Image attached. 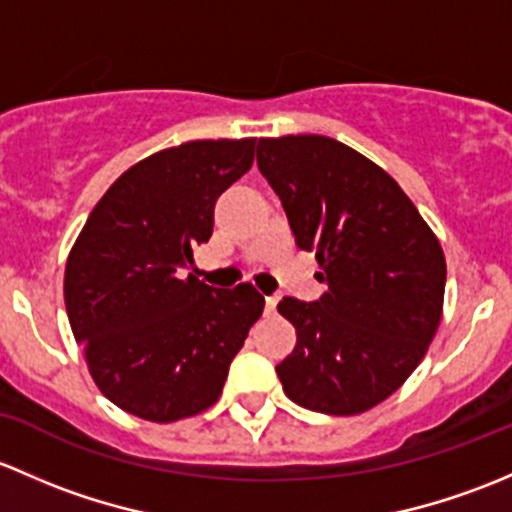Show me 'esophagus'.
<instances>
[{"instance_id":"esophagus-1","label":"esophagus","mask_w":512,"mask_h":512,"mask_svg":"<svg viewBox=\"0 0 512 512\" xmlns=\"http://www.w3.org/2000/svg\"><path fill=\"white\" fill-rule=\"evenodd\" d=\"M276 305H278V295H266V313L268 315L276 313Z\"/></svg>"}]
</instances>
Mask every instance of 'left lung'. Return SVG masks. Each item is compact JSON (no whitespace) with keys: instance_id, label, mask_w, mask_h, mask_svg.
Instances as JSON below:
<instances>
[{"instance_id":"1","label":"left lung","mask_w":512,"mask_h":512,"mask_svg":"<svg viewBox=\"0 0 512 512\" xmlns=\"http://www.w3.org/2000/svg\"><path fill=\"white\" fill-rule=\"evenodd\" d=\"M256 162L328 286L313 303H278L298 335L276 365L283 392L320 414L367 412L407 382L439 328V239L382 167L333 138H263Z\"/></svg>"}]
</instances>
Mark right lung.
<instances>
[{
    "label": "right lung",
    "mask_w": 512,
    "mask_h": 512,
    "mask_svg": "<svg viewBox=\"0 0 512 512\" xmlns=\"http://www.w3.org/2000/svg\"><path fill=\"white\" fill-rule=\"evenodd\" d=\"M256 138L155 152L103 194L63 278L68 323L98 389L123 412L167 421L212 407L263 313L251 283L212 288L187 268L214 231L221 192L251 170Z\"/></svg>",
    "instance_id": "obj_1"
}]
</instances>
